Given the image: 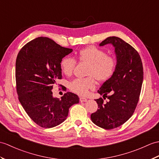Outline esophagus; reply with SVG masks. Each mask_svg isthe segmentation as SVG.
I'll return each instance as SVG.
<instances>
[{
    "label": "esophagus",
    "instance_id": "1",
    "mask_svg": "<svg viewBox=\"0 0 159 159\" xmlns=\"http://www.w3.org/2000/svg\"><path fill=\"white\" fill-rule=\"evenodd\" d=\"M87 101V99L85 98H83V97H80V102H85Z\"/></svg>",
    "mask_w": 159,
    "mask_h": 159
}]
</instances>
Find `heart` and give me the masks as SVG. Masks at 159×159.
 Returning a JSON list of instances; mask_svg holds the SVG:
<instances>
[{"instance_id": "1", "label": "heart", "mask_w": 159, "mask_h": 159, "mask_svg": "<svg viewBox=\"0 0 159 159\" xmlns=\"http://www.w3.org/2000/svg\"><path fill=\"white\" fill-rule=\"evenodd\" d=\"M78 59L81 62L89 64L87 75V78H78L73 80L70 83V89L80 95H85L89 90L93 89L95 87L94 78L99 82L105 81L112 76L115 70L116 60L113 55H107L102 49L95 46H90L81 49L78 53ZM76 64L75 59L66 56L60 61V68L65 75L71 76Z\"/></svg>"}]
</instances>
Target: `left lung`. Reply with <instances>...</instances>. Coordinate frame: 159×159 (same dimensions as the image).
I'll return each instance as SVG.
<instances>
[{
    "mask_svg": "<svg viewBox=\"0 0 159 159\" xmlns=\"http://www.w3.org/2000/svg\"><path fill=\"white\" fill-rule=\"evenodd\" d=\"M107 44L114 47L116 66L112 76L98 91L108 100L104 102L102 98L95 99L99 109L91 114V119L99 127L112 129L124 124L134 114L141 92L143 72L141 57L129 44L116 36H110L99 46Z\"/></svg>",
    "mask_w": 159,
    "mask_h": 159,
    "instance_id": "obj_1",
    "label": "left lung"
}]
</instances>
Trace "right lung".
Masks as SVG:
<instances>
[{
    "label": "right lung",
    "instance_id": "add662e5",
    "mask_svg": "<svg viewBox=\"0 0 159 159\" xmlns=\"http://www.w3.org/2000/svg\"><path fill=\"white\" fill-rule=\"evenodd\" d=\"M72 51L49 38L38 37L25 44L17 55L18 99L28 115L40 127L51 128L61 124L67 118L70 106L79 102L78 95L71 92L59 99L53 97L51 91L62 78L61 59Z\"/></svg>",
    "mask_w": 159,
    "mask_h": 159
}]
</instances>
